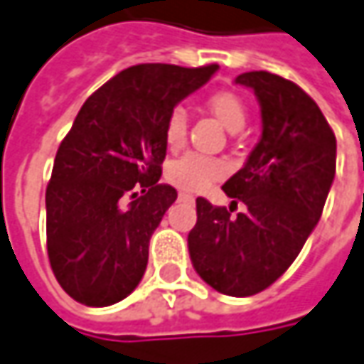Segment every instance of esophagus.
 I'll use <instances>...</instances> for the list:
<instances>
[{
    "instance_id": "34e87169",
    "label": "esophagus",
    "mask_w": 364,
    "mask_h": 364,
    "mask_svg": "<svg viewBox=\"0 0 364 364\" xmlns=\"http://www.w3.org/2000/svg\"><path fill=\"white\" fill-rule=\"evenodd\" d=\"M179 199H181V201H193V196L187 193V191H179Z\"/></svg>"
}]
</instances>
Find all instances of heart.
Returning <instances> with one entry per match:
<instances>
[{
    "label": "heart",
    "instance_id": "obj_1",
    "mask_svg": "<svg viewBox=\"0 0 364 364\" xmlns=\"http://www.w3.org/2000/svg\"><path fill=\"white\" fill-rule=\"evenodd\" d=\"M208 107L215 119L228 130V132H240L245 128L248 109L245 100L232 91H215L208 97ZM187 138V114L183 107H175L165 124V142L171 151L181 149ZM226 165L212 156L203 154H183L181 159L173 161L166 168L168 181L187 191H201L208 185L220 177H224Z\"/></svg>",
    "mask_w": 364,
    "mask_h": 364
}]
</instances>
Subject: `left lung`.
I'll return each mask as SVG.
<instances>
[{
	"label": "left lung",
	"mask_w": 364,
	"mask_h": 364,
	"mask_svg": "<svg viewBox=\"0 0 364 364\" xmlns=\"http://www.w3.org/2000/svg\"><path fill=\"white\" fill-rule=\"evenodd\" d=\"M261 103L262 134L224 193L246 212L198 198L187 236L198 275L215 291L248 297L273 285L304 248L324 210L336 173V136L318 103L269 71L236 77Z\"/></svg>",
	"instance_id": "8db88e82"
}]
</instances>
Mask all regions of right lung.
Listing matches in <instances>:
<instances>
[{"label":"right lung","instance_id":"obj_1","mask_svg":"<svg viewBox=\"0 0 364 364\" xmlns=\"http://www.w3.org/2000/svg\"><path fill=\"white\" fill-rule=\"evenodd\" d=\"M215 71L218 65H134L79 109L46 187L48 261L75 301L112 306L140 283L152 232L177 199L171 185L159 183L166 118ZM126 197L133 199L128 206Z\"/></svg>","mask_w":364,"mask_h":364}]
</instances>
